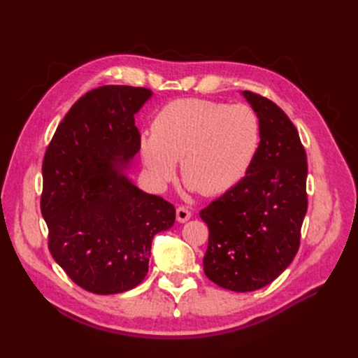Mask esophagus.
<instances>
[{
	"label": "esophagus",
	"mask_w": 358,
	"mask_h": 358,
	"mask_svg": "<svg viewBox=\"0 0 358 358\" xmlns=\"http://www.w3.org/2000/svg\"><path fill=\"white\" fill-rule=\"evenodd\" d=\"M189 218H191V212L188 210V208H185V206H179L176 209V220L179 222H187Z\"/></svg>",
	"instance_id": "34e87169"
}]
</instances>
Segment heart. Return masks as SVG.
Here are the masks:
<instances>
[{
	"mask_svg": "<svg viewBox=\"0 0 358 358\" xmlns=\"http://www.w3.org/2000/svg\"><path fill=\"white\" fill-rule=\"evenodd\" d=\"M262 125L246 104L182 99L166 104L140 142L143 164L158 187L180 173L189 189L216 196L236 185L257 157Z\"/></svg>",
	"mask_w": 358,
	"mask_h": 358,
	"instance_id": "1",
	"label": "heart"
}]
</instances>
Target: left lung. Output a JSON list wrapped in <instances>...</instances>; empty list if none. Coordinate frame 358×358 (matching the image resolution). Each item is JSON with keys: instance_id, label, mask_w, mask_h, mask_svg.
Here are the masks:
<instances>
[{"instance_id": "obj_1", "label": "left lung", "mask_w": 358, "mask_h": 358, "mask_svg": "<svg viewBox=\"0 0 358 358\" xmlns=\"http://www.w3.org/2000/svg\"><path fill=\"white\" fill-rule=\"evenodd\" d=\"M242 95L262 125L257 157L233 188L200 210L209 229L204 273L236 292L268 285L291 264L308 210V162L297 128L266 96Z\"/></svg>"}]
</instances>
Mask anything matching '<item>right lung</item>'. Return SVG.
I'll use <instances>...</instances> for the list:
<instances>
[{"mask_svg":"<svg viewBox=\"0 0 358 358\" xmlns=\"http://www.w3.org/2000/svg\"><path fill=\"white\" fill-rule=\"evenodd\" d=\"M152 91L106 85L86 92L58 125L43 159L41 215L49 251L94 294L137 287L154 236L175 224V206L127 176L140 150L134 115Z\"/></svg>","mask_w":358,"mask_h":358,"instance_id":"add662e5","label":"right lung"}]
</instances>
